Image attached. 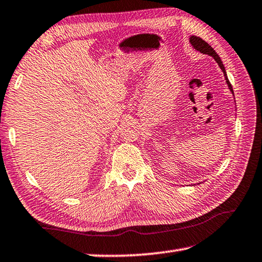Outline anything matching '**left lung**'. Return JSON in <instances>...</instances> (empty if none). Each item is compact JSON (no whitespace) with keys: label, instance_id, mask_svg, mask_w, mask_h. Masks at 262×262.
<instances>
[{"label":"left lung","instance_id":"8db88e82","mask_svg":"<svg viewBox=\"0 0 262 262\" xmlns=\"http://www.w3.org/2000/svg\"><path fill=\"white\" fill-rule=\"evenodd\" d=\"M189 42L190 45L193 46L194 50L199 51L200 53H202V54H207V55H210L214 57V60L217 62V64L220 66V68L222 69V72H223L224 74V77H225V82H227L228 84V88L229 90L231 91V94L233 95V90H232V86L231 84H230L229 79H228V76H227V72H225V68L223 66V62H222L221 57L219 56V54L214 51V48H212L209 43L206 42L205 40H202V39L200 37H196V35H192V37H189Z\"/></svg>","mask_w":262,"mask_h":262}]
</instances>
